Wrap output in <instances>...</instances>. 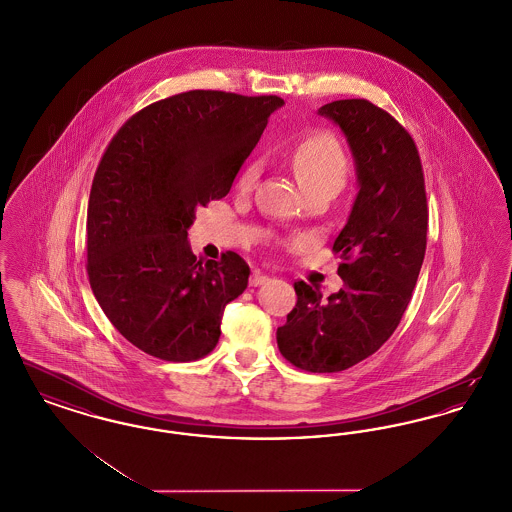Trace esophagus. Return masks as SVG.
Segmentation results:
<instances>
[{
  "label": "esophagus",
  "instance_id": "obj_1",
  "mask_svg": "<svg viewBox=\"0 0 512 512\" xmlns=\"http://www.w3.org/2000/svg\"><path fill=\"white\" fill-rule=\"evenodd\" d=\"M268 276L265 274H261L259 270H255L253 274H251V278H249V284L253 286V288H257V286H263V284H267Z\"/></svg>",
  "mask_w": 512,
  "mask_h": 512
}]
</instances>
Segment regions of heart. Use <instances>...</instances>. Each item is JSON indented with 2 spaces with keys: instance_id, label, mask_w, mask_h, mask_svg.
<instances>
[{
  "instance_id": "b5f03b06",
  "label": "heart",
  "mask_w": 512,
  "mask_h": 512,
  "mask_svg": "<svg viewBox=\"0 0 512 512\" xmlns=\"http://www.w3.org/2000/svg\"><path fill=\"white\" fill-rule=\"evenodd\" d=\"M290 165L299 180V184L309 192L315 188H336L340 190L347 178L349 163L340 142L330 132H313L301 140L290 151ZM261 174V165L257 161L245 167L238 186L242 190H251Z\"/></svg>"
}]
</instances>
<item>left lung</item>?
Masks as SVG:
<instances>
[{
    "label": "left lung",
    "mask_w": 512,
    "mask_h": 512,
    "mask_svg": "<svg viewBox=\"0 0 512 512\" xmlns=\"http://www.w3.org/2000/svg\"><path fill=\"white\" fill-rule=\"evenodd\" d=\"M340 126L353 157L357 197L334 251L340 292L322 299L295 282L297 303L276 330L280 353L309 372H340L376 353L395 332L426 253L424 172L409 132L366 99L318 109Z\"/></svg>",
    "instance_id": "obj_1"
}]
</instances>
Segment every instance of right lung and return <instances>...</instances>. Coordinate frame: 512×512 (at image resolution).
I'll return each instance as SVG.
<instances>
[{"label":"right lung","instance_id":"1","mask_svg":"<svg viewBox=\"0 0 512 512\" xmlns=\"http://www.w3.org/2000/svg\"><path fill=\"white\" fill-rule=\"evenodd\" d=\"M276 96L192 90L147 105L105 149L88 201V276L99 307L126 340L163 361L205 357L224 307L249 267L234 253L197 261L195 209L230 192Z\"/></svg>","mask_w":512,"mask_h":512}]
</instances>
